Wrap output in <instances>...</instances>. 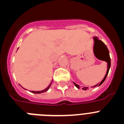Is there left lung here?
<instances>
[{
    "label": "left lung",
    "mask_w": 124,
    "mask_h": 124,
    "mask_svg": "<svg viewBox=\"0 0 124 124\" xmlns=\"http://www.w3.org/2000/svg\"><path fill=\"white\" fill-rule=\"evenodd\" d=\"M93 40H94V47H93V50L94 49V46H95V45H96V43H100V44L104 48L105 50H106V53H107V55H106V56H104V58H102V59H99V60H102V61H106V62H107V71H106V75H105L104 78H103V79L101 81V82L100 83H99L98 84H97L96 85H95V86H93V87H96V86H97V87H98V86H101V84H102L103 83H104V81L105 79H106V77H107V74H108V73H109V69H110V56H109V50H108V49H107V46H106V45H105L104 43H103L102 41H101V40H99V38H97V37H93ZM101 52H102V51H101ZM73 83H74V84L75 85V86L77 87V88H80V87L79 86V85H78L77 84H76V83H74V82H73ZM81 89H83V90L86 91V90H87V89H89V87H82Z\"/></svg>",
    "instance_id": "left-lung-1"
}]
</instances>
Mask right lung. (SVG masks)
<instances>
[{
  "label": "right lung",
  "instance_id": "right-lung-1",
  "mask_svg": "<svg viewBox=\"0 0 124 124\" xmlns=\"http://www.w3.org/2000/svg\"><path fill=\"white\" fill-rule=\"evenodd\" d=\"M52 81H53V80H52ZM52 81H51V83H50V84H49V86H48V87H47L46 88H45V89H43V90H42V91H30V92H31V93H34V94H40V93H45V92L47 91L49 89H50V86H51V83H52ZM21 87H22V88H23V87L22 86H21ZM23 89H25V90H27V89H25V88H23Z\"/></svg>",
  "mask_w": 124,
  "mask_h": 124
}]
</instances>
